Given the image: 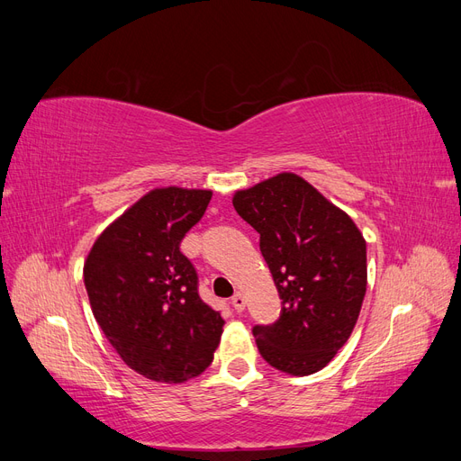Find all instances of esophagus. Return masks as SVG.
<instances>
[{"mask_svg": "<svg viewBox=\"0 0 461 461\" xmlns=\"http://www.w3.org/2000/svg\"><path fill=\"white\" fill-rule=\"evenodd\" d=\"M230 303H232V308H234L236 312H242L244 305H246V300H244L242 292H236V294H234L232 300H230Z\"/></svg>", "mask_w": 461, "mask_h": 461, "instance_id": "esophagus-1", "label": "esophagus"}]
</instances>
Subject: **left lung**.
<instances>
[{
    "label": "left lung",
    "mask_w": 461,
    "mask_h": 461,
    "mask_svg": "<svg viewBox=\"0 0 461 461\" xmlns=\"http://www.w3.org/2000/svg\"><path fill=\"white\" fill-rule=\"evenodd\" d=\"M259 232L281 315L252 329L261 357L296 376L323 369L350 339L367 288V246L356 222L294 173L234 194Z\"/></svg>",
    "instance_id": "obj_1"
}]
</instances>
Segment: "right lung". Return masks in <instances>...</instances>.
I'll return each mask as SVG.
<instances>
[{
	"label": "right lung",
	"mask_w": 461,
	"mask_h": 461,
	"mask_svg": "<svg viewBox=\"0 0 461 461\" xmlns=\"http://www.w3.org/2000/svg\"><path fill=\"white\" fill-rule=\"evenodd\" d=\"M212 190L156 188L97 236L85 286L97 325L124 364L146 379L185 383L219 346L221 313L200 298L198 273L180 252Z\"/></svg>",
	"instance_id": "add662e5"
}]
</instances>
